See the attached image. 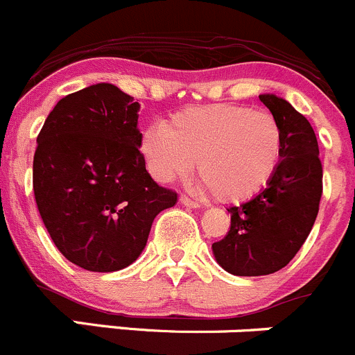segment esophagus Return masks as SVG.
I'll return each instance as SVG.
<instances>
[{
	"label": "esophagus",
	"instance_id": "34e87169",
	"mask_svg": "<svg viewBox=\"0 0 355 355\" xmlns=\"http://www.w3.org/2000/svg\"><path fill=\"white\" fill-rule=\"evenodd\" d=\"M180 202H181V204H183V205H187V207H191V209L200 207V204H198L197 200H193V198L187 197V195H181V197H180Z\"/></svg>",
	"mask_w": 355,
	"mask_h": 355
}]
</instances>
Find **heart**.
<instances>
[{"label":"heart","instance_id":"1","mask_svg":"<svg viewBox=\"0 0 355 355\" xmlns=\"http://www.w3.org/2000/svg\"><path fill=\"white\" fill-rule=\"evenodd\" d=\"M148 172L171 183L195 168L212 197L245 202L265 190L281 165L284 136L270 113L235 104L184 107L139 143Z\"/></svg>","mask_w":355,"mask_h":355}]
</instances>
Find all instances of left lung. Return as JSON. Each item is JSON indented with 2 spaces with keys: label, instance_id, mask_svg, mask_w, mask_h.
Masks as SVG:
<instances>
[{
  "label": "left lung",
  "instance_id": "1",
  "mask_svg": "<svg viewBox=\"0 0 355 355\" xmlns=\"http://www.w3.org/2000/svg\"><path fill=\"white\" fill-rule=\"evenodd\" d=\"M259 101L281 125V165L265 190L228 209L230 230L212 244L216 261L241 277L284 268L309 237L322 197V164L310 121L273 94H263Z\"/></svg>",
  "mask_w": 355,
  "mask_h": 355
}]
</instances>
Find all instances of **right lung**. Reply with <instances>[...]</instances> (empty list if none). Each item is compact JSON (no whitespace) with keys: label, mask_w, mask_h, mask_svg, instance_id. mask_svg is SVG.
Returning a JSON list of instances; mask_svg holds the SVG:
<instances>
[{"label":"right lung","mask_w":355,"mask_h":355,"mask_svg":"<svg viewBox=\"0 0 355 355\" xmlns=\"http://www.w3.org/2000/svg\"><path fill=\"white\" fill-rule=\"evenodd\" d=\"M139 103L111 83L62 97L38 134L33 190L55 248L90 272L136 261L151 223L178 202L139 151Z\"/></svg>","instance_id":"right-lung-1"}]
</instances>
